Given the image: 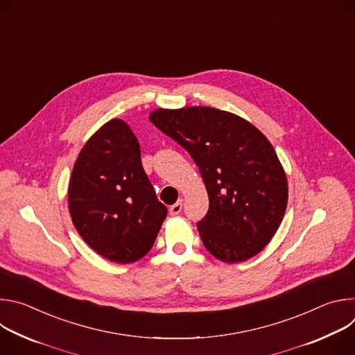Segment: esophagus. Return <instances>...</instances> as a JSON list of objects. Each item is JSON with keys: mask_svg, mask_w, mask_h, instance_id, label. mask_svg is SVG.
I'll list each match as a JSON object with an SVG mask.
<instances>
[{"mask_svg": "<svg viewBox=\"0 0 355 355\" xmlns=\"http://www.w3.org/2000/svg\"><path fill=\"white\" fill-rule=\"evenodd\" d=\"M181 211H182V200H178L177 204H174V205L170 208V215H171V216H177V215L181 214Z\"/></svg>", "mask_w": 355, "mask_h": 355, "instance_id": "34e87169", "label": "esophagus"}]
</instances>
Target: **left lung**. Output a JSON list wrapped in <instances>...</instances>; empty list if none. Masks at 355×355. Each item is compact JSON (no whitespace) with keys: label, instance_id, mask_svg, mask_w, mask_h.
<instances>
[{"label":"left lung","instance_id":"8db88e82","mask_svg":"<svg viewBox=\"0 0 355 355\" xmlns=\"http://www.w3.org/2000/svg\"><path fill=\"white\" fill-rule=\"evenodd\" d=\"M150 121L199 167L209 211L196 226L207 250L227 264L257 256L288 204L286 174L270 140L248 121L211 107L160 108Z\"/></svg>","mask_w":355,"mask_h":355}]
</instances>
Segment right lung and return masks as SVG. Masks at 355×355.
<instances>
[{"label":"right lung","mask_w":355,"mask_h":355,"mask_svg":"<svg viewBox=\"0 0 355 355\" xmlns=\"http://www.w3.org/2000/svg\"><path fill=\"white\" fill-rule=\"evenodd\" d=\"M71 220L104 259L129 264L153 247L167 216L140 160L130 126L111 119L84 144L69 184Z\"/></svg>","instance_id":"right-lung-1"}]
</instances>
